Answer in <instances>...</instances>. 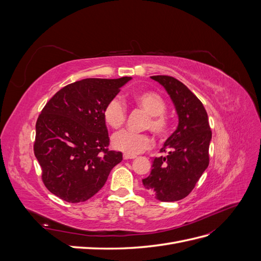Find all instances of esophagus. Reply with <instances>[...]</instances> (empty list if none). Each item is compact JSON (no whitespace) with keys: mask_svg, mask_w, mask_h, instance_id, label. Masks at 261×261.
Wrapping results in <instances>:
<instances>
[{"mask_svg":"<svg viewBox=\"0 0 261 261\" xmlns=\"http://www.w3.org/2000/svg\"><path fill=\"white\" fill-rule=\"evenodd\" d=\"M124 160H130V159H135L136 155H133V154H127V153H124L123 154Z\"/></svg>","mask_w":261,"mask_h":261,"instance_id":"obj_1","label":"esophagus"}]
</instances>
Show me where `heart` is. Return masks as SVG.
Wrapping results in <instances>:
<instances>
[{
  "mask_svg": "<svg viewBox=\"0 0 261 261\" xmlns=\"http://www.w3.org/2000/svg\"><path fill=\"white\" fill-rule=\"evenodd\" d=\"M133 102L149 114L145 123V128L151 130L158 137H164L170 130V121L165 116L167 103L159 93L154 91H139L133 96ZM126 108L118 98H113L108 102L103 110L106 123L113 129L121 128L125 124ZM112 145L116 150L127 154H137L149 149L152 139L146 133H134L123 130L112 137Z\"/></svg>",
  "mask_w": 261,
  "mask_h": 261,
  "instance_id": "obj_1",
  "label": "heart"
}]
</instances>
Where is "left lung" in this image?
I'll list each match as a JSON object with an SVG mask.
<instances>
[{
	"mask_svg": "<svg viewBox=\"0 0 261 261\" xmlns=\"http://www.w3.org/2000/svg\"><path fill=\"white\" fill-rule=\"evenodd\" d=\"M164 87L178 116L176 130L167 139L154 158L148 177L143 179L147 191L160 201H176L191 193L209 165L211 129L201 101L187 87L172 76H151Z\"/></svg>",
	"mask_w": 261,
	"mask_h": 261,
	"instance_id": "8db88e82",
	"label": "left lung"
}]
</instances>
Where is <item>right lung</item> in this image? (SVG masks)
Here are the masks:
<instances>
[{
	"label": "right lung",
	"instance_id": "add662e5",
	"mask_svg": "<svg viewBox=\"0 0 261 261\" xmlns=\"http://www.w3.org/2000/svg\"><path fill=\"white\" fill-rule=\"evenodd\" d=\"M130 80L86 78L63 87L42 109L34 151L43 184L59 198L72 203L88 200L123 160L122 152L108 148L103 110Z\"/></svg>",
	"mask_w": 261,
	"mask_h": 261
}]
</instances>
